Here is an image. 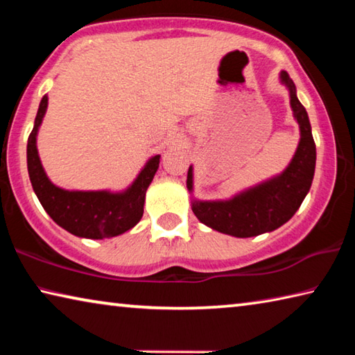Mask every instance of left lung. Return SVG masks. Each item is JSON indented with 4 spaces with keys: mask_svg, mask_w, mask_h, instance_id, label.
<instances>
[{
    "mask_svg": "<svg viewBox=\"0 0 355 355\" xmlns=\"http://www.w3.org/2000/svg\"><path fill=\"white\" fill-rule=\"evenodd\" d=\"M280 83L290 92L293 116L299 123L300 139L291 163L272 178L244 189L227 200L192 199V213L202 224L216 232L236 238H250L272 232L290 220L309 194L315 175L316 146L311 135L309 114L300 105L296 86L285 70L280 71ZM189 166L186 186L192 194L194 173Z\"/></svg>",
    "mask_w": 355,
    "mask_h": 355,
    "instance_id": "8db88e82",
    "label": "left lung"
}]
</instances>
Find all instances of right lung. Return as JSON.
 Masks as SVG:
<instances>
[{"mask_svg": "<svg viewBox=\"0 0 355 355\" xmlns=\"http://www.w3.org/2000/svg\"><path fill=\"white\" fill-rule=\"evenodd\" d=\"M46 106L48 97L44 95L26 147L29 180L42 207L59 227L80 238L105 239L131 230L144 214L146 192L158 171L161 155L152 156L125 191H69L59 188L46 177L37 152V131Z\"/></svg>", "mask_w": 355, "mask_h": 355, "instance_id": "obj_1", "label": "right lung"}]
</instances>
